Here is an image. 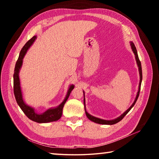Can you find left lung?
Masks as SVG:
<instances>
[{
    "mask_svg": "<svg viewBox=\"0 0 159 159\" xmlns=\"http://www.w3.org/2000/svg\"><path fill=\"white\" fill-rule=\"evenodd\" d=\"M130 45H131V48H132V50H133V52L134 55V57H135V60H136V62L137 64H138V69H139V88H138V93H137V95H136V98L134 99V100L133 102V103L132 105L129 107V108L126 110V111L123 113V114H121L120 116H118V118H115V119H113V120H104V119H102V118H97L93 116L90 115L89 113H88L87 111H86V107H85V92L83 90V96H84V99H83V103H84V109H85V114H86V116L88 117V118L90 120H92L93 122H95L96 123H99V124H103V125H114L116 124V123H118L119 121H120L123 118H124L125 116L128 114V113L130 111V110L133 108V106L134 105V104H135L136 101L138 100V98L139 97V91H140V87H141V83H142V66H141V62L139 60V57H138V52H137V50H136V48L134 46V43L132 41L130 42Z\"/></svg>",
    "mask_w": 159,
    "mask_h": 159,
    "instance_id": "8db88e82",
    "label": "left lung"
}]
</instances>
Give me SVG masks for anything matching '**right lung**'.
I'll list each match as a JSON object with an SVG mask.
<instances>
[{"label":"right lung","mask_w":159,"mask_h":159,"mask_svg":"<svg viewBox=\"0 0 159 159\" xmlns=\"http://www.w3.org/2000/svg\"><path fill=\"white\" fill-rule=\"evenodd\" d=\"M36 36H34L24 45L22 49L21 50L19 58L16 62L15 67V73L13 75V80H14V94L15 97L17 101V103L21 109L22 110L23 112L25 113V115L27 116L29 119L33 120L36 123H50L58 120L61 117L62 115V109L64 106V104L66 103L67 99L69 98L70 93L72 90L74 88V85H71L69 87L68 91H67L66 95L63 102L57 106V107H53V108H50L47 109L45 112L42 114H38L35 111L34 107L27 105L24 101L22 92H21V85H20V71L21 68L23 63V59L25 57L27 50L29 49L32 44L34 43L35 40L36 39Z\"/></svg>","instance_id":"right-lung-1"}]
</instances>
